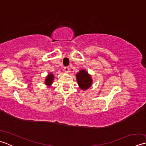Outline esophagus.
Instances as JSON below:
<instances>
[{"label":"esophagus","instance_id":"obj_1","mask_svg":"<svg viewBox=\"0 0 146 146\" xmlns=\"http://www.w3.org/2000/svg\"><path fill=\"white\" fill-rule=\"evenodd\" d=\"M64 71H65V73H68L69 72V68H68V67H65L64 68Z\"/></svg>","mask_w":146,"mask_h":146}]
</instances>
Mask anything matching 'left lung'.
Listing matches in <instances>:
<instances>
[{
	"instance_id": "obj_1",
	"label": "left lung",
	"mask_w": 146,
	"mask_h": 146,
	"mask_svg": "<svg viewBox=\"0 0 146 146\" xmlns=\"http://www.w3.org/2000/svg\"><path fill=\"white\" fill-rule=\"evenodd\" d=\"M76 81L80 89L85 91L88 89L92 85L93 80L91 75L85 70H80L76 74Z\"/></svg>"
}]
</instances>
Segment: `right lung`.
Segmentation results:
<instances>
[{"mask_svg":"<svg viewBox=\"0 0 146 146\" xmlns=\"http://www.w3.org/2000/svg\"><path fill=\"white\" fill-rule=\"evenodd\" d=\"M54 78V74L49 73L48 75L46 76V78L44 80V84L47 85L48 87H50L51 85L52 84V83H53Z\"/></svg>","mask_w":146,"mask_h":146,"instance_id":"obj_1","label":"right lung"}]
</instances>
